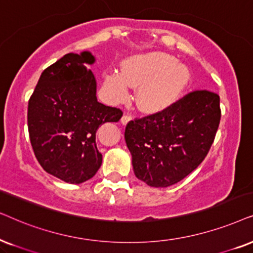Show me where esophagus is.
<instances>
[{"instance_id":"obj_1","label":"esophagus","mask_w":253,"mask_h":253,"mask_svg":"<svg viewBox=\"0 0 253 253\" xmlns=\"http://www.w3.org/2000/svg\"><path fill=\"white\" fill-rule=\"evenodd\" d=\"M133 119V116L132 114H129V113H125L124 116H123V118H121V123H123L124 125H126L127 123H128V121H130Z\"/></svg>"}]
</instances>
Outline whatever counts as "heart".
<instances>
[{"label":"heart","mask_w":253,"mask_h":253,"mask_svg":"<svg viewBox=\"0 0 253 253\" xmlns=\"http://www.w3.org/2000/svg\"><path fill=\"white\" fill-rule=\"evenodd\" d=\"M190 82L187 67L164 53L132 56L120 72L111 70L104 76V87L113 102L128 97L129 84L140 85L137 103L146 111H160L176 102Z\"/></svg>","instance_id":"heart-1"}]
</instances>
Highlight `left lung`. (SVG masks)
I'll list each match as a JSON object with an SVG mask.
<instances>
[{
  "mask_svg": "<svg viewBox=\"0 0 253 253\" xmlns=\"http://www.w3.org/2000/svg\"><path fill=\"white\" fill-rule=\"evenodd\" d=\"M220 119L217 93L195 90L162 111L130 120L125 140L135 176L151 187L184 179L207 156Z\"/></svg>",
  "mask_w": 253,
  "mask_h": 253,
  "instance_id": "left-lung-1",
  "label": "left lung"
}]
</instances>
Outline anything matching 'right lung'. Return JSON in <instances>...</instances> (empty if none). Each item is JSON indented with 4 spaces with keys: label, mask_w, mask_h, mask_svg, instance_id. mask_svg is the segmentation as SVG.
Returning a JSON list of instances; mask_svg holds the SVG:
<instances>
[{
    "label": "right lung",
    "mask_w": 253,
    "mask_h": 253,
    "mask_svg": "<svg viewBox=\"0 0 253 253\" xmlns=\"http://www.w3.org/2000/svg\"><path fill=\"white\" fill-rule=\"evenodd\" d=\"M91 53H68L43 70L29 99L28 127L33 153L42 169L66 183L81 184L102 166L96 132L117 123L123 111L96 97V80L85 65Z\"/></svg>",
    "instance_id": "add662e5"
}]
</instances>
